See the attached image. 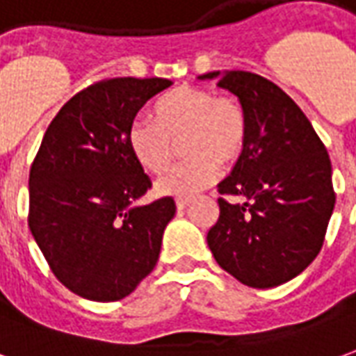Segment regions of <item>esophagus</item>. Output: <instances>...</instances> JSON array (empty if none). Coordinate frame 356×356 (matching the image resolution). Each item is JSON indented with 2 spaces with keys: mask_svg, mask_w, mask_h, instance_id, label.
<instances>
[{
  "mask_svg": "<svg viewBox=\"0 0 356 356\" xmlns=\"http://www.w3.org/2000/svg\"><path fill=\"white\" fill-rule=\"evenodd\" d=\"M188 205H190V200H182V197H180V200H176V209L178 211L186 209Z\"/></svg>",
  "mask_w": 356,
  "mask_h": 356,
  "instance_id": "1",
  "label": "esophagus"
}]
</instances>
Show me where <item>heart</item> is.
<instances>
[{
  "label": "heart",
  "instance_id": "obj_1",
  "mask_svg": "<svg viewBox=\"0 0 356 356\" xmlns=\"http://www.w3.org/2000/svg\"><path fill=\"white\" fill-rule=\"evenodd\" d=\"M154 122L134 120L127 127V145L136 163L161 174L172 163L182 141L186 161L159 178L154 190L168 197H192L219 178L220 166L238 163L248 143V118L234 97L184 85L166 92L153 108Z\"/></svg>",
  "mask_w": 356,
  "mask_h": 356
}]
</instances>
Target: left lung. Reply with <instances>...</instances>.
Here are the masks:
<instances>
[{
  "label": "left lung",
  "mask_w": 356,
  "mask_h": 356,
  "mask_svg": "<svg viewBox=\"0 0 356 356\" xmlns=\"http://www.w3.org/2000/svg\"><path fill=\"white\" fill-rule=\"evenodd\" d=\"M200 79L219 81L248 118L246 149L219 184L209 250L244 285H283L322 250L335 205L330 154L305 112L275 83L250 71H211Z\"/></svg>",
  "instance_id": "1"
}]
</instances>
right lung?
Here are the masks:
<instances>
[{"mask_svg": "<svg viewBox=\"0 0 356 356\" xmlns=\"http://www.w3.org/2000/svg\"><path fill=\"white\" fill-rule=\"evenodd\" d=\"M172 81L116 77L71 97L50 122L29 174V227L71 293L114 302L156 266L172 197L134 203L151 188L127 127Z\"/></svg>", "mask_w": 356, "mask_h": 356, "instance_id": "add662e5", "label": "right lung"}]
</instances>
